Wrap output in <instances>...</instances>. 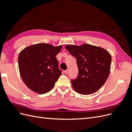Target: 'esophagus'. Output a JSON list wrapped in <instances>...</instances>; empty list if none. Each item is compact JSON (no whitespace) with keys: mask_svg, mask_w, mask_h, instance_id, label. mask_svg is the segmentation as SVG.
Here are the masks:
<instances>
[{"mask_svg":"<svg viewBox=\"0 0 132 132\" xmlns=\"http://www.w3.org/2000/svg\"><path fill=\"white\" fill-rule=\"evenodd\" d=\"M64 73H65V74H67L68 73V69L64 70Z\"/></svg>","mask_w":132,"mask_h":132,"instance_id":"34e87169","label":"esophagus"}]
</instances>
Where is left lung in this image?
<instances>
[{"label":"left lung","instance_id":"1","mask_svg":"<svg viewBox=\"0 0 132 132\" xmlns=\"http://www.w3.org/2000/svg\"><path fill=\"white\" fill-rule=\"evenodd\" d=\"M66 50L77 59L79 73L71 82L74 89L82 95L93 94L104 84L110 72L111 56L101 47L84 44L67 45Z\"/></svg>","mask_w":132,"mask_h":132}]
</instances>
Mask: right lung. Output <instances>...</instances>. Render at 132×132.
I'll return each instance as SVG.
<instances>
[{"mask_svg":"<svg viewBox=\"0 0 132 132\" xmlns=\"http://www.w3.org/2000/svg\"><path fill=\"white\" fill-rule=\"evenodd\" d=\"M62 48L42 43L27 47L20 53V73L30 89L43 94L53 88L62 72L55 57Z\"/></svg>","mask_w":132,"mask_h":132,"instance_id":"obj_1","label":"right lung"}]
</instances>
